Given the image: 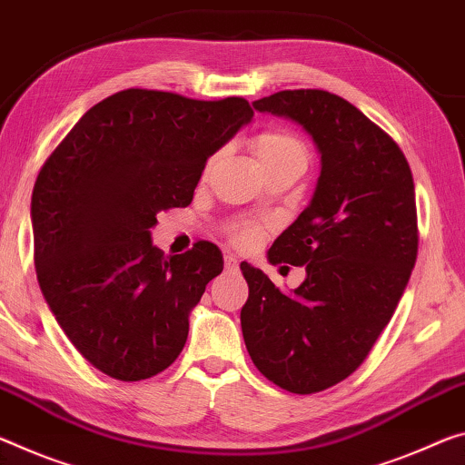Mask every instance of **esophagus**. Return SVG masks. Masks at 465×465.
I'll list each match as a JSON object with an SVG mask.
<instances>
[{
	"instance_id": "34e87169",
	"label": "esophagus",
	"mask_w": 465,
	"mask_h": 465,
	"mask_svg": "<svg viewBox=\"0 0 465 465\" xmlns=\"http://www.w3.org/2000/svg\"><path fill=\"white\" fill-rule=\"evenodd\" d=\"M225 271L227 272H238L240 271V261L235 259V254H232V252L225 254Z\"/></svg>"
}]
</instances>
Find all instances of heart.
Here are the masks:
<instances>
[{
	"label": "heart",
	"instance_id": "heart-1",
	"mask_svg": "<svg viewBox=\"0 0 465 465\" xmlns=\"http://www.w3.org/2000/svg\"><path fill=\"white\" fill-rule=\"evenodd\" d=\"M252 153L259 165L272 163H308V151L302 140L287 130H267L261 132L252 140ZM261 238V232L252 225H235L232 230V240L240 246H252Z\"/></svg>",
	"mask_w": 465,
	"mask_h": 465
}]
</instances>
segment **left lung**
I'll return each mask as SVG.
<instances>
[{"mask_svg": "<svg viewBox=\"0 0 465 465\" xmlns=\"http://www.w3.org/2000/svg\"><path fill=\"white\" fill-rule=\"evenodd\" d=\"M306 132L321 157L314 194L272 242L271 264H306L279 290L242 262V333L254 366L290 393H319L356 371L389 325L418 254L416 193L391 138L337 94L282 91L252 103Z\"/></svg>", "mask_w": 465, "mask_h": 465, "instance_id": "8db88e82", "label": "left lung"}]
</instances>
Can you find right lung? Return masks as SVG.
I'll use <instances>...</instances> for the list:
<instances>
[{"mask_svg":"<svg viewBox=\"0 0 465 465\" xmlns=\"http://www.w3.org/2000/svg\"><path fill=\"white\" fill-rule=\"evenodd\" d=\"M252 115L240 97L128 88L88 109L39 172L36 279L65 337L107 377L151 379L183 350L223 254L198 242L165 259L151 227L157 213L193 203L206 159Z\"/></svg>","mask_w":465,"mask_h":465,"instance_id":"1","label":"right lung"}]
</instances>
